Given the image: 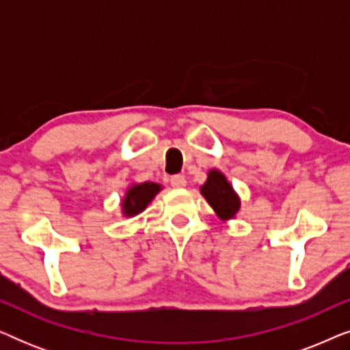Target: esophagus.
Instances as JSON below:
<instances>
[{"label": "esophagus", "instance_id": "1", "mask_svg": "<svg viewBox=\"0 0 350 350\" xmlns=\"http://www.w3.org/2000/svg\"><path fill=\"white\" fill-rule=\"evenodd\" d=\"M170 185L174 186V188H185L186 178L183 175H174V176H170Z\"/></svg>", "mask_w": 350, "mask_h": 350}]
</instances>
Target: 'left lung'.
Here are the masks:
<instances>
[{"label": "left lung", "instance_id": "obj_1", "mask_svg": "<svg viewBox=\"0 0 350 350\" xmlns=\"http://www.w3.org/2000/svg\"><path fill=\"white\" fill-rule=\"evenodd\" d=\"M200 193L207 199V202L212 205L215 212L221 218H232L237 213L241 202L234 193L232 186L228 183L223 174L218 170H212L208 174V178L205 185L200 188Z\"/></svg>", "mask_w": 350, "mask_h": 350}]
</instances>
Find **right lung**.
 <instances>
[{
    "label": "right lung",
    "mask_w": 350,
    "mask_h": 350,
    "mask_svg": "<svg viewBox=\"0 0 350 350\" xmlns=\"http://www.w3.org/2000/svg\"><path fill=\"white\" fill-rule=\"evenodd\" d=\"M161 186L157 183H142L132 186L127 191L126 199L122 202V208L126 215H137L142 210L146 208V205L151 202L152 198L159 193Z\"/></svg>",
    "instance_id": "add662e5"
}]
</instances>
